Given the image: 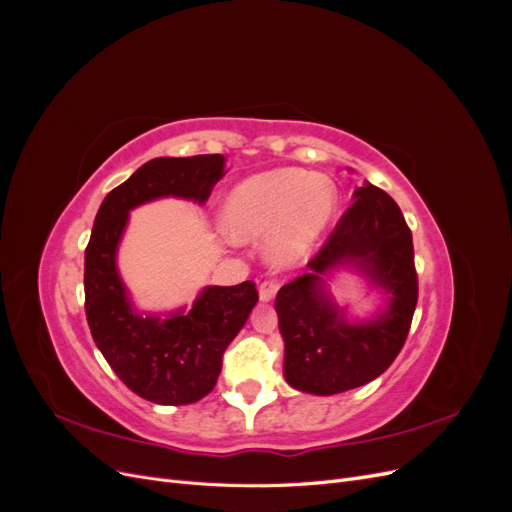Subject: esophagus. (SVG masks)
Listing matches in <instances>:
<instances>
[{
	"instance_id": "obj_1",
	"label": "esophagus",
	"mask_w": 512,
	"mask_h": 512,
	"mask_svg": "<svg viewBox=\"0 0 512 512\" xmlns=\"http://www.w3.org/2000/svg\"><path fill=\"white\" fill-rule=\"evenodd\" d=\"M277 288H280V284L273 282V280H269V282H262V284H260V288H258V297H260V301H262V303L271 301V299L275 297V294H277Z\"/></svg>"
}]
</instances>
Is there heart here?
<instances>
[{
  "instance_id": "heart-1",
  "label": "heart",
  "mask_w": 512,
  "mask_h": 512,
  "mask_svg": "<svg viewBox=\"0 0 512 512\" xmlns=\"http://www.w3.org/2000/svg\"><path fill=\"white\" fill-rule=\"evenodd\" d=\"M337 185L327 175L275 168L247 177L224 198L220 224L235 243L265 241V258L290 269L314 252L337 209Z\"/></svg>"
}]
</instances>
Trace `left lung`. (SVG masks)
<instances>
[{
    "label": "left lung",
    "mask_w": 512,
    "mask_h": 512,
    "mask_svg": "<svg viewBox=\"0 0 512 512\" xmlns=\"http://www.w3.org/2000/svg\"><path fill=\"white\" fill-rule=\"evenodd\" d=\"M322 250L275 297L292 389L337 395L384 374L410 331L418 299L412 232L395 200L371 183L356 188ZM337 268L359 272L383 297L369 319H352L328 288Z\"/></svg>",
    "instance_id": "left-lung-1"
}]
</instances>
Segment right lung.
<instances>
[{"instance_id": "add662e5", "label": "right lung", "mask_w": 512, "mask_h": 512, "mask_svg": "<svg viewBox=\"0 0 512 512\" xmlns=\"http://www.w3.org/2000/svg\"><path fill=\"white\" fill-rule=\"evenodd\" d=\"M224 177L220 153L156 158L108 192L85 250V314L106 363L132 393L160 406H185L213 391L224 350L258 301L254 282L205 286L192 307L138 312L117 269L130 211L158 198L205 205Z\"/></svg>"}]
</instances>
